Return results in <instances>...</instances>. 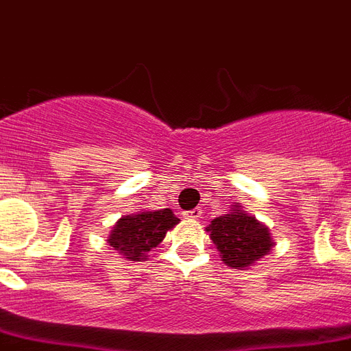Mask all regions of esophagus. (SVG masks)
<instances>
[{"instance_id": "34e87169", "label": "esophagus", "mask_w": 351, "mask_h": 351, "mask_svg": "<svg viewBox=\"0 0 351 351\" xmlns=\"http://www.w3.org/2000/svg\"><path fill=\"white\" fill-rule=\"evenodd\" d=\"M186 215L189 217V219H202V209L195 208V209H191V211H187Z\"/></svg>"}]
</instances>
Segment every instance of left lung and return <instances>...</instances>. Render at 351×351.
<instances>
[{"instance_id":"8db88e82","label":"left lung","mask_w":351,"mask_h":351,"mask_svg":"<svg viewBox=\"0 0 351 351\" xmlns=\"http://www.w3.org/2000/svg\"><path fill=\"white\" fill-rule=\"evenodd\" d=\"M206 231L217 245L220 258L233 269H247L269 255L275 245L269 228L245 213L239 202L231 206L226 215L211 220Z\"/></svg>"}]
</instances>
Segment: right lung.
<instances>
[{
	"label": "right lung",
	"instance_id": "obj_1",
	"mask_svg": "<svg viewBox=\"0 0 351 351\" xmlns=\"http://www.w3.org/2000/svg\"><path fill=\"white\" fill-rule=\"evenodd\" d=\"M180 220L167 209H142L132 215H125L112 226L107 242L112 250L120 253L125 261L142 262L153 247L165 239L167 231L173 230Z\"/></svg>",
	"mask_w": 351,
	"mask_h": 351
}]
</instances>
